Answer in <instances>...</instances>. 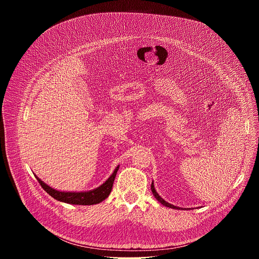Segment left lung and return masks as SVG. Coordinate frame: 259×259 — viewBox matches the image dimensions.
<instances>
[{
  "instance_id": "1",
  "label": "left lung",
  "mask_w": 259,
  "mask_h": 259,
  "mask_svg": "<svg viewBox=\"0 0 259 259\" xmlns=\"http://www.w3.org/2000/svg\"><path fill=\"white\" fill-rule=\"evenodd\" d=\"M151 190H152V192H153V195L155 196V198L162 204V205H164L165 207H169V208H172V209H182V208H180V207H177V206H174V205H172V204H170V203H168V202H166L164 199H162L161 197H160V195L157 193V191H156V189H155V186H154V181L152 182V186H151Z\"/></svg>"
}]
</instances>
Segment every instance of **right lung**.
Instances as JSON below:
<instances>
[{
  "mask_svg": "<svg viewBox=\"0 0 259 259\" xmlns=\"http://www.w3.org/2000/svg\"><path fill=\"white\" fill-rule=\"evenodd\" d=\"M120 165L116 167L114 170L113 174L110 175L105 182H103L101 186L98 188L87 191V192H61L52 189L49 187L48 184H46L43 180H41L38 176L34 175L35 178L38 179L39 183L41 184V187L49 194L52 198H54L57 201L67 203V204H72V205H94L102 202L105 200L110 192H112L113 189V184L115 181V177L117 175V172L119 170Z\"/></svg>",
  "mask_w": 259,
  "mask_h": 259,
  "instance_id": "obj_1",
  "label": "right lung"
}]
</instances>
